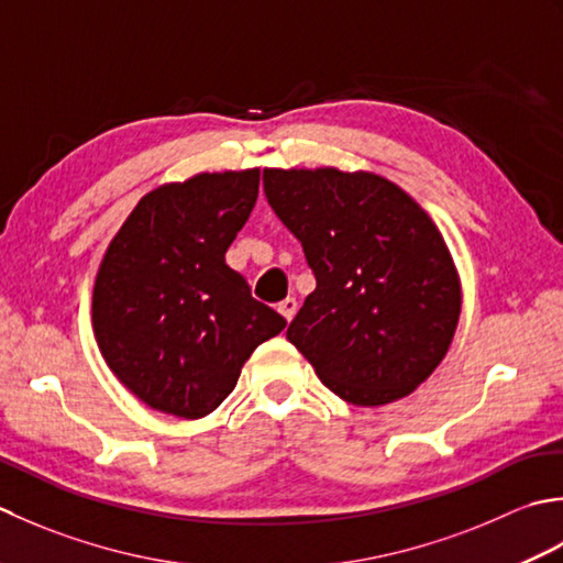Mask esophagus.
I'll return each instance as SVG.
<instances>
[{"mask_svg": "<svg viewBox=\"0 0 563 563\" xmlns=\"http://www.w3.org/2000/svg\"><path fill=\"white\" fill-rule=\"evenodd\" d=\"M296 311H298V301H296L294 296L284 298V301L279 303V313H282L286 320H291V318L296 316Z\"/></svg>", "mask_w": 563, "mask_h": 563, "instance_id": "34e87169", "label": "esophagus"}]
</instances>
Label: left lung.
I'll list each match as a JSON object with an SVG mask.
<instances>
[{
	"instance_id": "obj_1",
	"label": "left lung",
	"mask_w": 563,
	"mask_h": 563,
	"mask_svg": "<svg viewBox=\"0 0 563 563\" xmlns=\"http://www.w3.org/2000/svg\"><path fill=\"white\" fill-rule=\"evenodd\" d=\"M262 181L316 277L286 338L347 404L408 396L442 362L462 308L430 216L394 181L364 172L265 169Z\"/></svg>"
}]
</instances>
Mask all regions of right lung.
<instances>
[{
    "mask_svg": "<svg viewBox=\"0 0 563 563\" xmlns=\"http://www.w3.org/2000/svg\"><path fill=\"white\" fill-rule=\"evenodd\" d=\"M257 191L260 169L206 172L145 194L111 240L91 323L109 369L155 410L209 416L286 325L225 265Z\"/></svg>",
    "mask_w": 563,
    "mask_h": 563,
    "instance_id": "obj_1",
    "label": "right lung"
}]
</instances>
